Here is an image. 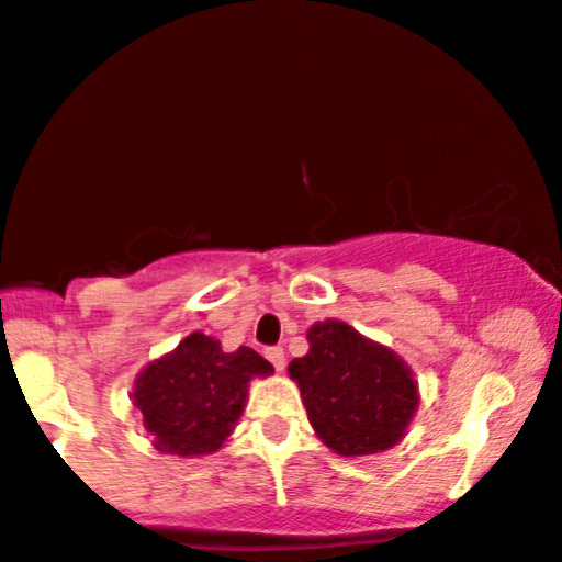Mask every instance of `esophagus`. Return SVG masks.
Returning a JSON list of instances; mask_svg holds the SVG:
<instances>
[{
	"label": "esophagus",
	"instance_id": "esophagus-1",
	"mask_svg": "<svg viewBox=\"0 0 562 562\" xmlns=\"http://www.w3.org/2000/svg\"><path fill=\"white\" fill-rule=\"evenodd\" d=\"M265 357L269 359V362H272V368H274L277 372L285 370V351H282V347H269V349L265 351Z\"/></svg>",
	"mask_w": 562,
	"mask_h": 562
}]
</instances>
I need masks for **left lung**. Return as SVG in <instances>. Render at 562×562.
Returning a JSON list of instances; mask_svg holds the SVG:
<instances>
[{"label": "left lung", "mask_w": 562, "mask_h": 562, "mask_svg": "<svg viewBox=\"0 0 562 562\" xmlns=\"http://www.w3.org/2000/svg\"><path fill=\"white\" fill-rule=\"evenodd\" d=\"M308 355L290 362L308 422L328 450L362 458L391 450L418 408V385L408 364L383 344L344 321L308 328Z\"/></svg>", "instance_id": "left-lung-1"}]
</instances>
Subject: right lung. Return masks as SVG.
<instances>
[{"label": "right lung", "instance_id": "1", "mask_svg": "<svg viewBox=\"0 0 562 562\" xmlns=\"http://www.w3.org/2000/svg\"><path fill=\"white\" fill-rule=\"evenodd\" d=\"M272 372L254 349L223 351L213 336L194 331L175 351L146 364L131 398L156 450L200 458L226 445L249 395V380Z\"/></svg>", "mask_w": 562, "mask_h": 562}]
</instances>
